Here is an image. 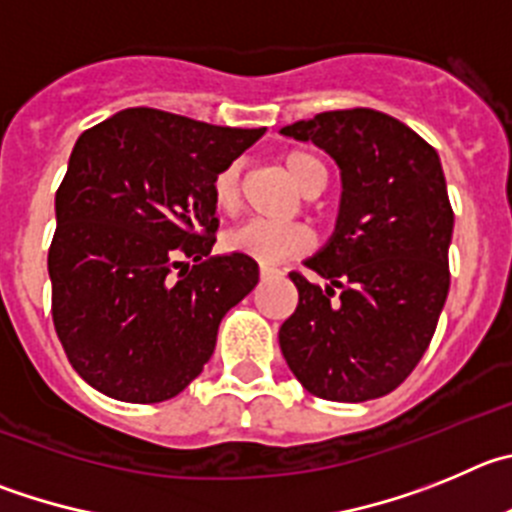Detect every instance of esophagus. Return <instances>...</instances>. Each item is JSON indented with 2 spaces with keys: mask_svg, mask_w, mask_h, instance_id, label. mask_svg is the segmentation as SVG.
<instances>
[{
  "mask_svg": "<svg viewBox=\"0 0 512 512\" xmlns=\"http://www.w3.org/2000/svg\"><path fill=\"white\" fill-rule=\"evenodd\" d=\"M273 275H280L278 267H273V265H260V278H273Z\"/></svg>",
  "mask_w": 512,
  "mask_h": 512,
  "instance_id": "obj_1",
  "label": "esophagus"
}]
</instances>
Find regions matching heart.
I'll use <instances>...</instances> for the list:
<instances>
[{
    "instance_id": "heart-1",
    "label": "heart",
    "mask_w": 512,
    "mask_h": 512,
    "mask_svg": "<svg viewBox=\"0 0 512 512\" xmlns=\"http://www.w3.org/2000/svg\"><path fill=\"white\" fill-rule=\"evenodd\" d=\"M283 165L303 193H311L313 188H324L326 168L316 155L306 153V150H293V153L285 155ZM239 196H242L239 163H229L211 181V201L222 214H234L239 209ZM224 245H227V250L252 257L260 265H278L288 257L306 252L311 245V234L296 224H273L252 219V222L232 229L224 237Z\"/></svg>"
}]
</instances>
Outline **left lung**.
Masks as SVG:
<instances>
[{"mask_svg": "<svg viewBox=\"0 0 512 512\" xmlns=\"http://www.w3.org/2000/svg\"><path fill=\"white\" fill-rule=\"evenodd\" d=\"M342 170L331 239L290 273L298 306L280 326L290 372L316 398L362 403L393 393L431 344L449 293L454 211L436 150L375 109H339L283 127Z\"/></svg>", "mask_w": 512, "mask_h": 512, "instance_id": "obj_1", "label": "left lung"}]
</instances>
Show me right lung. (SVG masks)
Masks as SVG:
<instances>
[{
    "instance_id": "add662e5",
    "label": "right lung",
    "mask_w": 512,
    "mask_h": 512,
    "mask_svg": "<svg viewBox=\"0 0 512 512\" xmlns=\"http://www.w3.org/2000/svg\"><path fill=\"white\" fill-rule=\"evenodd\" d=\"M262 132L135 107L78 137L48 273L55 334L91 388L160 403L201 375L224 313L260 278L252 257H209L211 181Z\"/></svg>"
}]
</instances>
